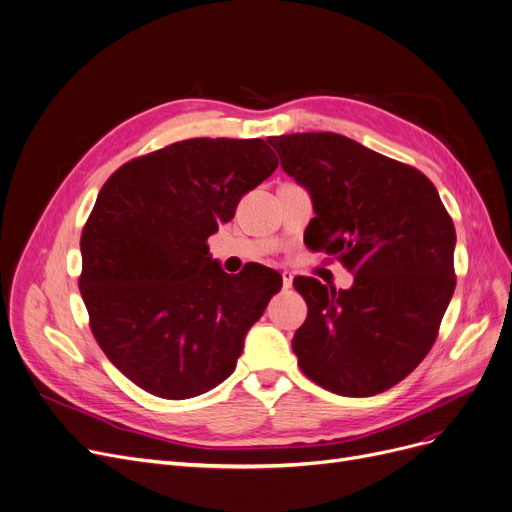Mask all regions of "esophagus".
<instances>
[{
  "instance_id": "34e87169",
  "label": "esophagus",
  "mask_w": 512,
  "mask_h": 512,
  "mask_svg": "<svg viewBox=\"0 0 512 512\" xmlns=\"http://www.w3.org/2000/svg\"><path fill=\"white\" fill-rule=\"evenodd\" d=\"M281 279H283V289H289L291 283H294V273L283 271V273H281Z\"/></svg>"
}]
</instances>
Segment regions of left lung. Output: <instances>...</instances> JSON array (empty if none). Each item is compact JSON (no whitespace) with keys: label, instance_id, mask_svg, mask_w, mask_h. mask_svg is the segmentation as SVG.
Returning <instances> with one entry per match:
<instances>
[{"label":"left lung","instance_id":"1","mask_svg":"<svg viewBox=\"0 0 512 512\" xmlns=\"http://www.w3.org/2000/svg\"><path fill=\"white\" fill-rule=\"evenodd\" d=\"M281 166L308 189L310 250L354 273L350 289L294 279L308 304L294 354L333 394L367 398L419 367L452 300L456 231L421 170L337 133L269 137Z\"/></svg>","mask_w":512,"mask_h":512}]
</instances>
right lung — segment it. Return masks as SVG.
I'll return each instance as SVG.
<instances>
[{"label": "right lung", "mask_w": 512, "mask_h": 512, "mask_svg": "<svg viewBox=\"0 0 512 512\" xmlns=\"http://www.w3.org/2000/svg\"><path fill=\"white\" fill-rule=\"evenodd\" d=\"M279 160L264 139H185L120 166L81 235L79 289L97 344L145 392L187 400L233 371L283 279L227 275L208 237Z\"/></svg>", "instance_id": "obj_1"}]
</instances>
